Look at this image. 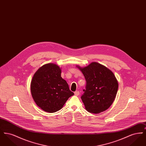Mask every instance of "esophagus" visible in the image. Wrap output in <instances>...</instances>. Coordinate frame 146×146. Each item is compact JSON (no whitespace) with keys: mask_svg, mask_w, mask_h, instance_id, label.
<instances>
[{"mask_svg":"<svg viewBox=\"0 0 146 146\" xmlns=\"http://www.w3.org/2000/svg\"><path fill=\"white\" fill-rule=\"evenodd\" d=\"M74 95L76 96H78L79 95V91H76L74 92Z\"/></svg>","mask_w":146,"mask_h":146,"instance_id":"1","label":"esophagus"}]
</instances>
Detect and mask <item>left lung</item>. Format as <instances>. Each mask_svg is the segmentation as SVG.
<instances>
[{"instance_id":"1","label":"left lung","mask_w":146,"mask_h":146,"mask_svg":"<svg viewBox=\"0 0 146 146\" xmlns=\"http://www.w3.org/2000/svg\"><path fill=\"white\" fill-rule=\"evenodd\" d=\"M80 70L86 82L81 96L87 111L97 114L107 110L113 104L118 89V81L111 70L92 62Z\"/></svg>"}]
</instances>
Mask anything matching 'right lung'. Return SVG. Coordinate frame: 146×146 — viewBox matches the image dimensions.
<instances>
[{
	"instance_id": "add662e5",
	"label": "right lung",
	"mask_w": 146,
	"mask_h": 146,
	"mask_svg": "<svg viewBox=\"0 0 146 146\" xmlns=\"http://www.w3.org/2000/svg\"><path fill=\"white\" fill-rule=\"evenodd\" d=\"M61 70L55 64L43 65L35 73L31 84L32 97L44 111L54 113L61 110L74 93L61 76Z\"/></svg>"
}]
</instances>
